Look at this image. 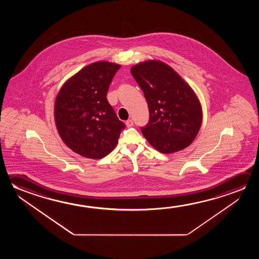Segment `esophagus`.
<instances>
[{
    "label": "esophagus",
    "instance_id": "34e87169",
    "mask_svg": "<svg viewBox=\"0 0 259 259\" xmlns=\"http://www.w3.org/2000/svg\"><path fill=\"white\" fill-rule=\"evenodd\" d=\"M125 124H126L127 127H132V126L134 125V122H133L132 119H129V120H127V121L125 122Z\"/></svg>",
    "mask_w": 259,
    "mask_h": 259
}]
</instances>
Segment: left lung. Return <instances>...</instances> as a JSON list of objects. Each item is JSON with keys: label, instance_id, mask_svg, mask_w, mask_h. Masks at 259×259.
Masks as SVG:
<instances>
[{"label": "left lung", "instance_id": "left-lung-1", "mask_svg": "<svg viewBox=\"0 0 259 259\" xmlns=\"http://www.w3.org/2000/svg\"><path fill=\"white\" fill-rule=\"evenodd\" d=\"M131 73L148 104L149 122L141 127L146 140L162 153L188 147L202 121L201 106L191 87L157 60L137 64Z\"/></svg>", "mask_w": 259, "mask_h": 259}]
</instances>
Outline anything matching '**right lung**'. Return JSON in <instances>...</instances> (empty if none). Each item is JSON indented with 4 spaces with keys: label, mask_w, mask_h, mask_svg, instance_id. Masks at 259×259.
Instances as JSON below:
<instances>
[{
    "label": "right lung",
    "mask_w": 259,
    "mask_h": 259,
    "mask_svg": "<svg viewBox=\"0 0 259 259\" xmlns=\"http://www.w3.org/2000/svg\"><path fill=\"white\" fill-rule=\"evenodd\" d=\"M120 68L106 61L90 64L69 78L57 96L54 115L59 134L69 148L82 156H106L125 128L106 98Z\"/></svg>",
    "instance_id": "add662e5"
}]
</instances>
